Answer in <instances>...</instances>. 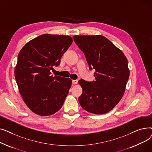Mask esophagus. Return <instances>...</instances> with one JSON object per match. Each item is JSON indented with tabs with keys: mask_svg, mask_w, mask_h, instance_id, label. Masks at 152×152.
<instances>
[{
	"mask_svg": "<svg viewBox=\"0 0 152 152\" xmlns=\"http://www.w3.org/2000/svg\"><path fill=\"white\" fill-rule=\"evenodd\" d=\"M77 80H73L72 81V83H73V84H77Z\"/></svg>",
	"mask_w": 152,
	"mask_h": 152,
	"instance_id": "esophagus-1",
	"label": "esophagus"
}]
</instances>
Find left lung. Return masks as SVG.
<instances>
[{
	"label": "left lung",
	"mask_w": 152,
	"mask_h": 152,
	"mask_svg": "<svg viewBox=\"0 0 152 152\" xmlns=\"http://www.w3.org/2000/svg\"><path fill=\"white\" fill-rule=\"evenodd\" d=\"M74 41L84 53L89 68L95 69V81L83 79L79 102L83 109L95 115L107 113L123 97L129 77L128 62L124 53L102 35L74 36Z\"/></svg>",
	"instance_id": "obj_1"
}]
</instances>
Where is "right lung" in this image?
<instances>
[{
	"mask_svg": "<svg viewBox=\"0 0 152 152\" xmlns=\"http://www.w3.org/2000/svg\"><path fill=\"white\" fill-rule=\"evenodd\" d=\"M73 40L68 36L44 34L27 42L19 52L15 77L27 107L40 116H50L61 108L72 81L53 76L63 54Z\"/></svg>",
	"mask_w": 152,
	"mask_h": 152,
	"instance_id": "obj_1",
	"label": "right lung"
}]
</instances>
